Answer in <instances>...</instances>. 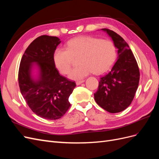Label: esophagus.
<instances>
[{"mask_svg": "<svg viewBox=\"0 0 159 159\" xmlns=\"http://www.w3.org/2000/svg\"><path fill=\"white\" fill-rule=\"evenodd\" d=\"M85 81V80H80V81H76V85H79L80 84H81L82 83H84Z\"/></svg>", "mask_w": 159, "mask_h": 159, "instance_id": "34e87169", "label": "esophagus"}]
</instances>
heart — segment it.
I'll return each instance as SVG.
<instances>
[{
	"instance_id": "1",
	"label": "heart",
	"mask_w": 159,
	"mask_h": 159,
	"mask_svg": "<svg viewBox=\"0 0 159 159\" xmlns=\"http://www.w3.org/2000/svg\"><path fill=\"white\" fill-rule=\"evenodd\" d=\"M116 48L108 40L91 36L74 38L67 43L66 48H57L54 53L56 68L61 74L70 71L73 57L79 58V66L69 74L71 80H80L90 74H103L113 66L116 59Z\"/></svg>"
}]
</instances>
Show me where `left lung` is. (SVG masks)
<instances>
[{"label": "left lung", "instance_id": "1", "mask_svg": "<svg viewBox=\"0 0 159 159\" xmlns=\"http://www.w3.org/2000/svg\"><path fill=\"white\" fill-rule=\"evenodd\" d=\"M117 49V61L107 74L100 78L94 99L101 107L115 113L127 108L135 95L140 73L131 50L118 34L103 28Z\"/></svg>", "mask_w": 159, "mask_h": 159}]
</instances>
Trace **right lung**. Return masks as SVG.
Wrapping results in <instances>:
<instances>
[{
	"label": "right lung",
	"instance_id": "1",
	"mask_svg": "<svg viewBox=\"0 0 159 159\" xmlns=\"http://www.w3.org/2000/svg\"><path fill=\"white\" fill-rule=\"evenodd\" d=\"M60 42L56 36L37 38L23 54L18 71L19 87L28 105L38 116L49 120L64 116L76 86L56 68L54 53ZM35 69L36 75L33 74Z\"/></svg>",
	"mask_w": 159,
	"mask_h": 159
}]
</instances>
